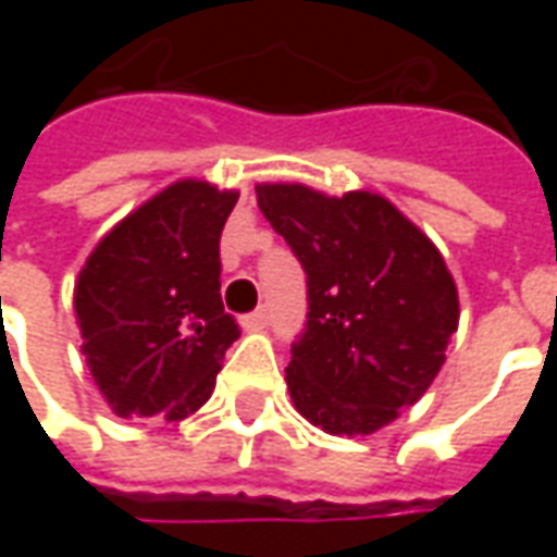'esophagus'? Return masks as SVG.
<instances>
[{"label":"esophagus","instance_id":"1","mask_svg":"<svg viewBox=\"0 0 557 557\" xmlns=\"http://www.w3.org/2000/svg\"><path fill=\"white\" fill-rule=\"evenodd\" d=\"M268 325V310H256V313L242 315L244 331H262Z\"/></svg>","mask_w":557,"mask_h":557}]
</instances>
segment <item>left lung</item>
<instances>
[{"mask_svg": "<svg viewBox=\"0 0 557 557\" xmlns=\"http://www.w3.org/2000/svg\"><path fill=\"white\" fill-rule=\"evenodd\" d=\"M256 202L307 271V331L286 367L292 406L327 435H373L430 391L459 327L442 250L373 190L262 182Z\"/></svg>", "mask_w": 557, "mask_h": 557, "instance_id": "8db88e82", "label": "left lung"}]
</instances>
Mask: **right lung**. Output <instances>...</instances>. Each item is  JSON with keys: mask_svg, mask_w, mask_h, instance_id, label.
<instances>
[{"mask_svg": "<svg viewBox=\"0 0 557 557\" xmlns=\"http://www.w3.org/2000/svg\"><path fill=\"white\" fill-rule=\"evenodd\" d=\"M238 190L178 178L95 244L74 283L83 355L119 418H190L238 325L220 301V232Z\"/></svg>", "mask_w": 557, "mask_h": 557, "instance_id": "obj_1", "label": "right lung"}]
</instances>
